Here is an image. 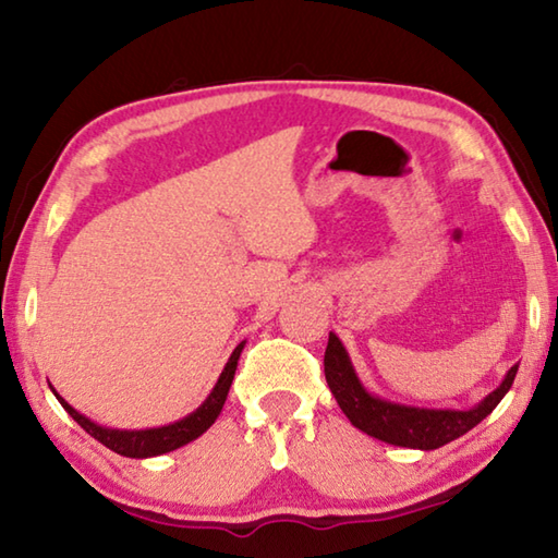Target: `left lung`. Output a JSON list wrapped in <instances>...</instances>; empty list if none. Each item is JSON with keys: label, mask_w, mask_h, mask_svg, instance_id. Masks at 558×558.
Returning a JSON list of instances; mask_svg holds the SVG:
<instances>
[{"label": "left lung", "mask_w": 558, "mask_h": 558, "mask_svg": "<svg viewBox=\"0 0 558 558\" xmlns=\"http://www.w3.org/2000/svg\"><path fill=\"white\" fill-rule=\"evenodd\" d=\"M325 376L329 391H332L339 409L344 411L354 428L389 442V446L436 450L450 440L465 436L468 430L475 428L480 421L495 411V405L512 389L517 364L507 372L502 384L472 409H421V405L386 401L381 396L366 391V386L359 381L342 339L329 332L325 349Z\"/></svg>", "instance_id": "1"}]
</instances>
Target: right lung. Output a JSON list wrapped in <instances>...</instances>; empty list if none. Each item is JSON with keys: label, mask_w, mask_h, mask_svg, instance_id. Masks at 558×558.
Masks as SVG:
<instances>
[{"label": "right lung", "mask_w": 558, "mask_h": 558, "mask_svg": "<svg viewBox=\"0 0 558 558\" xmlns=\"http://www.w3.org/2000/svg\"><path fill=\"white\" fill-rule=\"evenodd\" d=\"M243 347H245V342H241L239 347L233 349V354L229 356V362H226L219 381H216L211 393L206 396V401L199 405V409L184 415V418L169 423V426L143 428V430H120V428L98 426L96 421H90L88 415L78 413L69 401L61 399L59 391H56V389H51V391H53L56 399H59L63 409L69 411L71 418L78 423V426L86 430L88 436H93L98 442H102V446L110 448L112 452H118V456H125V458L165 456V452H172L177 448L186 446V442L196 440L202 436V433H206L214 426V421L219 418V413H221L223 403H226V396H229L235 366H239Z\"/></svg>", "instance_id": "right-lung-1"}]
</instances>
